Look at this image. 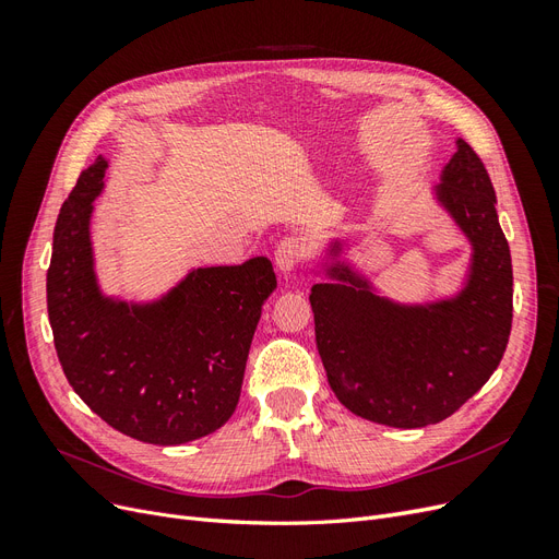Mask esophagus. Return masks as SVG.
I'll return each mask as SVG.
<instances>
[{"instance_id": "obj_1", "label": "esophagus", "mask_w": 559, "mask_h": 559, "mask_svg": "<svg viewBox=\"0 0 559 559\" xmlns=\"http://www.w3.org/2000/svg\"><path fill=\"white\" fill-rule=\"evenodd\" d=\"M310 245L306 238H284L277 245L275 251V263L280 267V273H292V270L308 259Z\"/></svg>"}]
</instances>
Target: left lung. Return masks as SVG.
<instances>
[{
  "instance_id": "8db88e82",
  "label": "left lung",
  "mask_w": 559,
  "mask_h": 559,
  "mask_svg": "<svg viewBox=\"0 0 559 559\" xmlns=\"http://www.w3.org/2000/svg\"><path fill=\"white\" fill-rule=\"evenodd\" d=\"M433 198L471 242L464 286L450 298L396 302L341 259L333 240L312 284L314 335L326 378L347 411L384 427L443 421L495 373L513 321L511 249L483 160L464 140Z\"/></svg>"
}]
</instances>
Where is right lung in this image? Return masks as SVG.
I'll return each instance as SVG.
<instances>
[{
  "label": "right lung",
  "instance_id": "1",
  "mask_svg": "<svg viewBox=\"0 0 559 559\" xmlns=\"http://www.w3.org/2000/svg\"><path fill=\"white\" fill-rule=\"evenodd\" d=\"M107 158L64 200L46 275L48 321L74 392L109 427L142 443L181 445L224 427L240 401L251 337L277 289L273 263L193 267L165 296H105L91 242Z\"/></svg>",
  "mask_w": 559,
  "mask_h": 559
}]
</instances>
